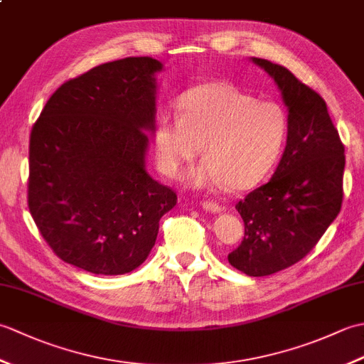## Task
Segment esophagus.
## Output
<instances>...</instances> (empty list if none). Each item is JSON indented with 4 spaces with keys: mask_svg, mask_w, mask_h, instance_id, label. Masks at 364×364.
<instances>
[{
    "mask_svg": "<svg viewBox=\"0 0 364 364\" xmlns=\"http://www.w3.org/2000/svg\"><path fill=\"white\" fill-rule=\"evenodd\" d=\"M202 206L206 211L211 213H220L223 210V208L218 202H214V200H202Z\"/></svg>",
    "mask_w": 364,
    "mask_h": 364,
    "instance_id": "34e87169",
    "label": "esophagus"
}]
</instances>
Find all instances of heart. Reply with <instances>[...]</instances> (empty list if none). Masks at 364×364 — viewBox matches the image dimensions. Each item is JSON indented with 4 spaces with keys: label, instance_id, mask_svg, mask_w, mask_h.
Here are the masks:
<instances>
[{
    "label": "heart",
    "instance_id": "heart-1",
    "mask_svg": "<svg viewBox=\"0 0 364 364\" xmlns=\"http://www.w3.org/2000/svg\"><path fill=\"white\" fill-rule=\"evenodd\" d=\"M176 114H166L153 131L156 166L180 178L200 153L203 161L189 173L196 188L242 191L264 180L280 158L289 133L282 105L257 100L227 82L203 84L186 92Z\"/></svg>",
    "mask_w": 364,
    "mask_h": 364
}]
</instances>
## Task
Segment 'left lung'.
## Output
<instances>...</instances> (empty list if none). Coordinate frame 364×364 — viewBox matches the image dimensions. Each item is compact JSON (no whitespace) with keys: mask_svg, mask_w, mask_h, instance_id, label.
<instances>
[{"mask_svg":"<svg viewBox=\"0 0 364 364\" xmlns=\"http://www.w3.org/2000/svg\"><path fill=\"white\" fill-rule=\"evenodd\" d=\"M253 63L280 87L289 109V133L272 180L236 203L245 233L228 253V262L250 277H266L305 258L336 219L346 154L318 92L283 65L259 58Z\"/></svg>","mask_w":364,"mask_h":364,"instance_id":"1","label":"left lung"}]
</instances>
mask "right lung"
I'll return each instance as SVG.
<instances>
[{
    "label": "right lung",
    "instance_id": "1",
    "mask_svg": "<svg viewBox=\"0 0 364 364\" xmlns=\"http://www.w3.org/2000/svg\"><path fill=\"white\" fill-rule=\"evenodd\" d=\"M153 58H125L65 81L29 136L28 208L58 257L100 275L134 270L176 192L146 173Z\"/></svg>",
    "mask_w": 364,
    "mask_h": 364
}]
</instances>
